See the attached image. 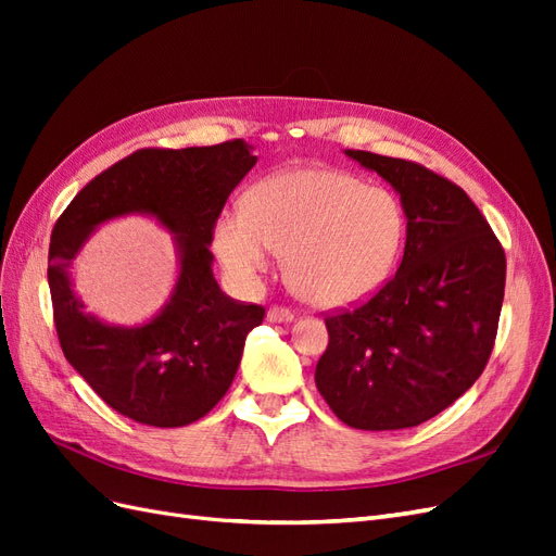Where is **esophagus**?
<instances>
[{
    "mask_svg": "<svg viewBox=\"0 0 556 556\" xmlns=\"http://www.w3.org/2000/svg\"><path fill=\"white\" fill-rule=\"evenodd\" d=\"M266 317H268V323H292L294 313L290 308H285V306H271V308H268Z\"/></svg>",
    "mask_w": 556,
    "mask_h": 556,
    "instance_id": "34e87169",
    "label": "esophagus"
}]
</instances>
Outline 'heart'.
Listing matches in <instances>:
<instances>
[{"instance_id": "1", "label": "heart", "mask_w": 556, "mask_h": 556, "mask_svg": "<svg viewBox=\"0 0 556 556\" xmlns=\"http://www.w3.org/2000/svg\"><path fill=\"white\" fill-rule=\"evenodd\" d=\"M406 239L401 199L380 185L331 169H292L260 182L248 211L215 227L227 274L257 285L290 250V276L315 304L345 306L390 278Z\"/></svg>"}]
</instances>
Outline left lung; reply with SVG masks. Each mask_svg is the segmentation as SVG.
<instances>
[{
  "instance_id": "obj_1",
  "label": "left lung",
  "mask_w": 556,
  "mask_h": 556,
  "mask_svg": "<svg viewBox=\"0 0 556 556\" xmlns=\"http://www.w3.org/2000/svg\"><path fill=\"white\" fill-rule=\"evenodd\" d=\"M348 155L401 194L406 248L371 299L327 313L315 384L348 427L408 429L457 401L490 362L506 252L459 185L410 160Z\"/></svg>"
}]
</instances>
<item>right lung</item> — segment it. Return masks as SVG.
Wrapping results in <instances>:
<instances>
[{
  "instance_id": "obj_1",
  "label": "right lung",
  "mask_w": 556,
  "mask_h": 556,
  "mask_svg": "<svg viewBox=\"0 0 556 556\" xmlns=\"http://www.w3.org/2000/svg\"><path fill=\"white\" fill-rule=\"evenodd\" d=\"M243 139L201 148H141L92 178L50 233L48 285L60 348L113 410L148 427H185L213 410L237 376L245 336L264 308L215 282L208 250L229 194L255 166ZM148 212L177 233L181 276L148 326L111 328L81 311L68 266L111 216Z\"/></svg>"
}]
</instances>
